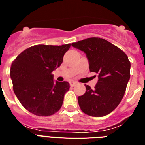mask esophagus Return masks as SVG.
<instances>
[{
	"instance_id": "esophagus-1",
	"label": "esophagus",
	"mask_w": 145,
	"mask_h": 145,
	"mask_svg": "<svg viewBox=\"0 0 145 145\" xmlns=\"http://www.w3.org/2000/svg\"><path fill=\"white\" fill-rule=\"evenodd\" d=\"M70 86H71V87H74L75 85H76L77 83H76V82H75V81H70Z\"/></svg>"
}]
</instances>
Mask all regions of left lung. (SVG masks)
<instances>
[{
    "label": "left lung",
    "instance_id": "obj_1",
    "mask_svg": "<svg viewBox=\"0 0 145 145\" xmlns=\"http://www.w3.org/2000/svg\"><path fill=\"white\" fill-rule=\"evenodd\" d=\"M72 46L86 54L90 72L98 75L94 88L85 84L86 93L78 97L81 110L93 117L107 116L121 102L130 79L127 55L100 38H86Z\"/></svg>",
    "mask_w": 145,
    "mask_h": 145
}]
</instances>
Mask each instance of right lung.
Returning a JSON list of instances; mask_svg holds the SVG:
<instances>
[{"instance_id":"obj_1","label":"right lung","mask_w":145,"mask_h":145,"mask_svg":"<svg viewBox=\"0 0 145 145\" xmlns=\"http://www.w3.org/2000/svg\"><path fill=\"white\" fill-rule=\"evenodd\" d=\"M70 44L35 45L12 62L10 75L15 95L29 112L38 116L58 112L70 89L68 82L54 81L52 72L61 65Z\"/></svg>"}]
</instances>
